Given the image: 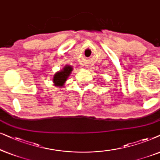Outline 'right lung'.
I'll return each instance as SVG.
<instances>
[{
  "label": "right lung",
  "mask_w": 160,
  "mask_h": 160,
  "mask_svg": "<svg viewBox=\"0 0 160 160\" xmlns=\"http://www.w3.org/2000/svg\"><path fill=\"white\" fill-rule=\"evenodd\" d=\"M72 71V68L70 66H66L64 69L61 70V72H58L53 77V82H54L55 86H62L66 80L69 76L70 73Z\"/></svg>",
  "instance_id": "1"
}]
</instances>
